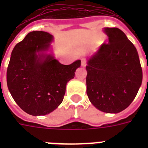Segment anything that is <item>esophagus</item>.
<instances>
[{
	"instance_id": "esophagus-1",
	"label": "esophagus",
	"mask_w": 148,
	"mask_h": 148,
	"mask_svg": "<svg viewBox=\"0 0 148 148\" xmlns=\"http://www.w3.org/2000/svg\"><path fill=\"white\" fill-rule=\"evenodd\" d=\"M86 64H87V60H86V59H84V58L81 59V66L85 67Z\"/></svg>"
}]
</instances>
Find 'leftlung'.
<instances>
[{
    "label": "left lung",
    "mask_w": 148,
    "mask_h": 148,
    "mask_svg": "<svg viewBox=\"0 0 148 148\" xmlns=\"http://www.w3.org/2000/svg\"><path fill=\"white\" fill-rule=\"evenodd\" d=\"M109 39L88 60L87 95L93 105L106 113H119L135 98L142 83L138 53L125 34L106 27Z\"/></svg>",
    "instance_id": "obj_1"
}]
</instances>
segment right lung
Segmentation results:
<instances>
[{"label":"right lung","instance_id":"1","mask_svg":"<svg viewBox=\"0 0 148 148\" xmlns=\"http://www.w3.org/2000/svg\"><path fill=\"white\" fill-rule=\"evenodd\" d=\"M53 36L32 31L15 45L7 70V84L17 105L33 116L46 115L62 103L67 83L81 60L61 64L48 50Z\"/></svg>","mask_w":148,"mask_h":148}]
</instances>
